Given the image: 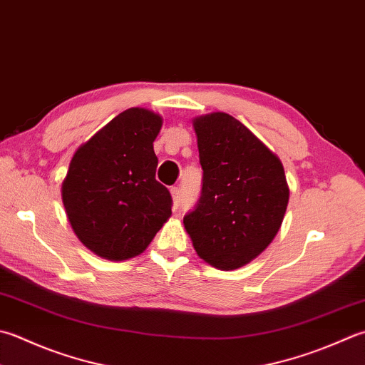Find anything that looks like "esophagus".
<instances>
[{"label": "esophagus", "instance_id": "34e87169", "mask_svg": "<svg viewBox=\"0 0 365 365\" xmlns=\"http://www.w3.org/2000/svg\"><path fill=\"white\" fill-rule=\"evenodd\" d=\"M170 196H173V207L177 209L178 204H180V188L178 187L170 188Z\"/></svg>", "mask_w": 365, "mask_h": 365}]
</instances>
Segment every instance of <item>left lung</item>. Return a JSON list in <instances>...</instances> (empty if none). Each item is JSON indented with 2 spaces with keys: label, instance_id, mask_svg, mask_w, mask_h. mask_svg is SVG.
Wrapping results in <instances>:
<instances>
[{
  "label": "left lung",
  "instance_id": "left-lung-1",
  "mask_svg": "<svg viewBox=\"0 0 365 365\" xmlns=\"http://www.w3.org/2000/svg\"><path fill=\"white\" fill-rule=\"evenodd\" d=\"M202 195L183 218L197 256L220 270L244 267L280 231L289 187L280 158L230 113L192 118Z\"/></svg>",
  "mask_w": 365,
  "mask_h": 365
}]
</instances>
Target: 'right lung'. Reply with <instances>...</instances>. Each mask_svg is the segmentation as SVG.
<instances>
[{"label":"right lung","instance_id":"right-lung-1","mask_svg":"<svg viewBox=\"0 0 365 365\" xmlns=\"http://www.w3.org/2000/svg\"><path fill=\"white\" fill-rule=\"evenodd\" d=\"M163 117L131 107L76 150L61 183L74 234L90 252L125 261L145 252L173 215V199L156 182L153 142Z\"/></svg>","mask_w":365,"mask_h":365}]
</instances>
